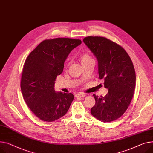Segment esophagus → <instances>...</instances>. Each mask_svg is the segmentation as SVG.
<instances>
[{
  "label": "esophagus",
  "mask_w": 153,
  "mask_h": 153,
  "mask_svg": "<svg viewBox=\"0 0 153 153\" xmlns=\"http://www.w3.org/2000/svg\"><path fill=\"white\" fill-rule=\"evenodd\" d=\"M85 96V94H76L75 97L78 98V97H84Z\"/></svg>",
  "instance_id": "34e87169"
}]
</instances>
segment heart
Wrapping results in <instances>:
<instances>
[{
	"instance_id": "obj_1",
	"label": "heart",
	"mask_w": 153,
	"mask_h": 153,
	"mask_svg": "<svg viewBox=\"0 0 153 153\" xmlns=\"http://www.w3.org/2000/svg\"><path fill=\"white\" fill-rule=\"evenodd\" d=\"M79 60H80V62L81 63V65H83L90 62V61L92 60V59L91 58V57L88 55L83 54L82 56L80 57Z\"/></svg>"
}]
</instances>
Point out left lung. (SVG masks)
Listing matches in <instances>:
<instances>
[{
	"instance_id": "left-lung-1",
	"label": "left lung",
	"mask_w": 153,
	"mask_h": 153,
	"mask_svg": "<svg viewBox=\"0 0 153 153\" xmlns=\"http://www.w3.org/2000/svg\"><path fill=\"white\" fill-rule=\"evenodd\" d=\"M83 41L97 59L99 78L108 90L105 97L93 95L95 104L90 113L103 123L115 120L125 113L134 95V65L123 47L105 37L88 36Z\"/></svg>"
}]
</instances>
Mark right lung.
<instances>
[{"label": "right lung", "mask_w": 153, "mask_h": 153, "mask_svg": "<svg viewBox=\"0 0 153 153\" xmlns=\"http://www.w3.org/2000/svg\"><path fill=\"white\" fill-rule=\"evenodd\" d=\"M79 39L45 40L30 53L23 66L21 90L29 108L40 120L55 121L66 114L74 95L55 91V79L62 73L69 53L80 45Z\"/></svg>", "instance_id": "add662e5"}]
</instances>
